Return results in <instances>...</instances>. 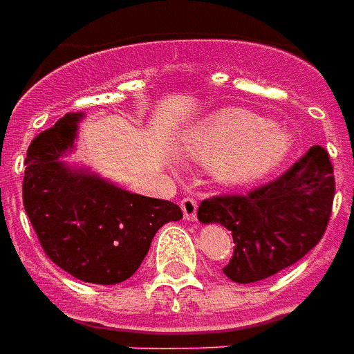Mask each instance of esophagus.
<instances>
[{
    "instance_id": "34e87169",
    "label": "esophagus",
    "mask_w": 354,
    "mask_h": 354,
    "mask_svg": "<svg viewBox=\"0 0 354 354\" xmlns=\"http://www.w3.org/2000/svg\"><path fill=\"white\" fill-rule=\"evenodd\" d=\"M181 209L183 215H185V219L187 221H194L196 219V213H198V202L194 198H183L181 200Z\"/></svg>"
}]
</instances>
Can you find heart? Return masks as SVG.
I'll use <instances>...</instances> for the list:
<instances>
[{"instance_id": "1", "label": "heart", "mask_w": 354, "mask_h": 354, "mask_svg": "<svg viewBox=\"0 0 354 354\" xmlns=\"http://www.w3.org/2000/svg\"><path fill=\"white\" fill-rule=\"evenodd\" d=\"M181 147L219 183L244 185L277 169L293 150V137L252 110L221 109L190 125Z\"/></svg>"}]
</instances>
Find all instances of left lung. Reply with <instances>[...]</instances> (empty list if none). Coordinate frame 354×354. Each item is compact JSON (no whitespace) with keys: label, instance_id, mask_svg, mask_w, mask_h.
Listing matches in <instances>:
<instances>
[{"label":"left lung","instance_id":"1","mask_svg":"<svg viewBox=\"0 0 354 354\" xmlns=\"http://www.w3.org/2000/svg\"><path fill=\"white\" fill-rule=\"evenodd\" d=\"M333 194L332 160L315 145L272 181L245 194L205 198L198 219L232 232L234 252L223 272L236 284H252L297 263L320 242Z\"/></svg>","mask_w":354,"mask_h":354}]
</instances>
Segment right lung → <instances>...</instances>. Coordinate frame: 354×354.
Wrapping results in <instances>:
<instances>
[{
  "instance_id": "right-lung-1",
  "label": "right lung",
  "mask_w": 354,
  "mask_h": 354,
  "mask_svg": "<svg viewBox=\"0 0 354 354\" xmlns=\"http://www.w3.org/2000/svg\"><path fill=\"white\" fill-rule=\"evenodd\" d=\"M80 118L68 112L30 142L22 204L55 265L89 284H120L141 267L158 229L183 219V212L169 200L131 194L61 164Z\"/></svg>"
}]
</instances>
